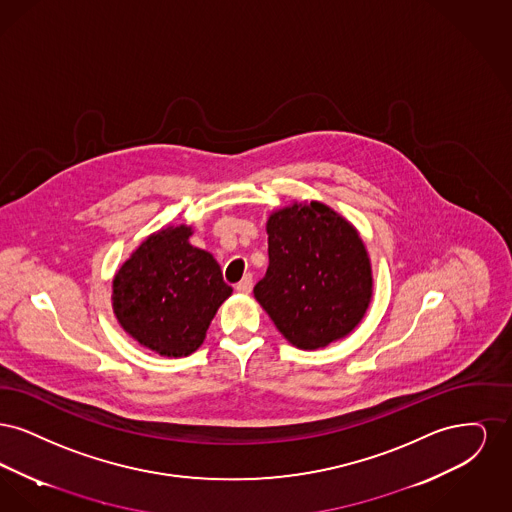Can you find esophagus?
I'll return each instance as SVG.
<instances>
[{
  "label": "esophagus",
  "mask_w": 512,
  "mask_h": 512,
  "mask_svg": "<svg viewBox=\"0 0 512 512\" xmlns=\"http://www.w3.org/2000/svg\"><path fill=\"white\" fill-rule=\"evenodd\" d=\"M251 288H253V276H251V274H245L244 278L236 284V290L242 293V295L251 293Z\"/></svg>",
  "instance_id": "1"
}]
</instances>
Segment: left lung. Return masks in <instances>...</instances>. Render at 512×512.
I'll return each mask as SVG.
<instances>
[{
	"mask_svg": "<svg viewBox=\"0 0 512 512\" xmlns=\"http://www.w3.org/2000/svg\"><path fill=\"white\" fill-rule=\"evenodd\" d=\"M268 268L253 288L278 332L315 351L365 318L374 276L359 230L320 201H293L268 215Z\"/></svg>",
	"mask_w": 512,
	"mask_h": 512,
	"instance_id": "obj_1",
	"label": "left lung"
}]
</instances>
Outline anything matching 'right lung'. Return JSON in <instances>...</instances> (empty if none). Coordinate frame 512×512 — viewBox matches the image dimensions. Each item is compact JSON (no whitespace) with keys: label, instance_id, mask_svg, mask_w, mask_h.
Instances as JSON below:
<instances>
[{"label":"right lung","instance_id":"right-lung-1","mask_svg":"<svg viewBox=\"0 0 512 512\" xmlns=\"http://www.w3.org/2000/svg\"><path fill=\"white\" fill-rule=\"evenodd\" d=\"M194 228L149 234L113 278V313L122 330L161 357H188L232 295L215 257L190 244Z\"/></svg>","mask_w":512,"mask_h":512}]
</instances>
